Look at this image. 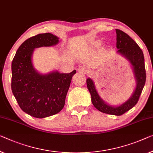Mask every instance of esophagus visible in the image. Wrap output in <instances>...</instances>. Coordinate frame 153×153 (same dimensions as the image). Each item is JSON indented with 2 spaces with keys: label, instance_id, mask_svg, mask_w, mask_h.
Returning a JSON list of instances; mask_svg holds the SVG:
<instances>
[{
  "label": "esophagus",
  "instance_id": "1",
  "mask_svg": "<svg viewBox=\"0 0 153 153\" xmlns=\"http://www.w3.org/2000/svg\"><path fill=\"white\" fill-rule=\"evenodd\" d=\"M78 71L79 73H81V74H87V71H86L85 69H84V67H79L78 69Z\"/></svg>",
  "mask_w": 153,
  "mask_h": 153
}]
</instances>
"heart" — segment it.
Listing matches in <instances>:
<instances>
[{"instance_id": "obj_1", "label": "heart", "mask_w": 153, "mask_h": 153, "mask_svg": "<svg viewBox=\"0 0 153 153\" xmlns=\"http://www.w3.org/2000/svg\"><path fill=\"white\" fill-rule=\"evenodd\" d=\"M98 44H99V43H98Z\"/></svg>"}]
</instances>
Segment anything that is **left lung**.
Instances as JSON below:
<instances>
[{
    "mask_svg": "<svg viewBox=\"0 0 153 153\" xmlns=\"http://www.w3.org/2000/svg\"><path fill=\"white\" fill-rule=\"evenodd\" d=\"M117 33V53L124 56L131 63L136 81V87L130 98L120 106H115L106 104L100 97L95 88L93 79L88 77L86 85L89 91L91 102L97 110L102 113L113 115H122L129 111L137 103L146 82V70L144 57L142 50L130 36L124 31L116 29Z\"/></svg>",
    "mask_w": 153,
    "mask_h": 153,
    "instance_id": "obj_1",
    "label": "left lung"
}]
</instances>
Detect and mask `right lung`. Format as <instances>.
<instances>
[{"mask_svg":"<svg viewBox=\"0 0 153 153\" xmlns=\"http://www.w3.org/2000/svg\"><path fill=\"white\" fill-rule=\"evenodd\" d=\"M59 38L50 33H40L26 40L18 48L11 63V90L20 108L36 118L58 113L63 108L71 78L76 73L47 74L37 71L32 55L36 48L55 46Z\"/></svg>","mask_w":153,"mask_h":153,"instance_id":"obj_1","label":"right lung"}]
</instances>
